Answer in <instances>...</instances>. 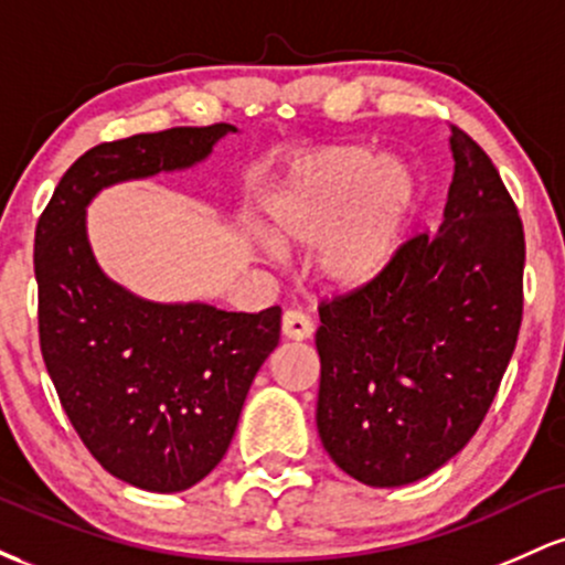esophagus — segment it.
<instances>
[{
  "mask_svg": "<svg viewBox=\"0 0 565 565\" xmlns=\"http://www.w3.org/2000/svg\"><path fill=\"white\" fill-rule=\"evenodd\" d=\"M281 332L287 340H308L313 334V321L300 310H287L281 321Z\"/></svg>",
  "mask_w": 565,
  "mask_h": 565,
  "instance_id": "obj_1",
  "label": "esophagus"
}]
</instances>
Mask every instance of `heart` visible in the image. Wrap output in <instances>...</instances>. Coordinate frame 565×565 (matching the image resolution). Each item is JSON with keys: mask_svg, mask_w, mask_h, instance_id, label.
Here are the masks:
<instances>
[{"mask_svg": "<svg viewBox=\"0 0 565 565\" xmlns=\"http://www.w3.org/2000/svg\"><path fill=\"white\" fill-rule=\"evenodd\" d=\"M423 178L369 142L297 157L263 196V225L281 246L321 244L319 270L337 289H361L391 268L423 210Z\"/></svg>", "mask_w": 565, "mask_h": 565, "instance_id": "1", "label": "heart"}]
</instances>
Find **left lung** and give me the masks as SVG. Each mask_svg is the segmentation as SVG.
Returning a JSON list of instances; mask_svg holds the SVG:
<instances>
[{
    "label": "left lung",
    "mask_w": 565,
    "mask_h": 565,
    "mask_svg": "<svg viewBox=\"0 0 565 565\" xmlns=\"http://www.w3.org/2000/svg\"><path fill=\"white\" fill-rule=\"evenodd\" d=\"M438 233L401 246L377 281L321 302L316 425L355 481L427 478L481 427L515 350L526 242L486 151L451 127Z\"/></svg>",
    "instance_id": "left-lung-1"
}]
</instances>
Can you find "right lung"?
Returning a JSON list of instances; mask_svg holds the SVG:
<instances>
[{
  "instance_id": "right-lung-1",
  "label": "right lung",
  "mask_w": 565,
  "mask_h": 565,
  "mask_svg": "<svg viewBox=\"0 0 565 565\" xmlns=\"http://www.w3.org/2000/svg\"><path fill=\"white\" fill-rule=\"evenodd\" d=\"M233 125L100 142L68 167L36 223L39 345L57 398L114 478L174 494L228 451L252 380L281 334V308L231 313L153 302L103 274L87 206L103 188L191 170Z\"/></svg>"
}]
</instances>
